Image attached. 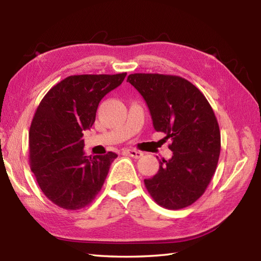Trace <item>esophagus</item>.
Segmentation results:
<instances>
[{
	"label": "esophagus",
	"instance_id": "34e87169",
	"mask_svg": "<svg viewBox=\"0 0 261 261\" xmlns=\"http://www.w3.org/2000/svg\"><path fill=\"white\" fill-rule=\"evenodd\" d=\"M125 152H126V154H129L130 157H132V158H136V159L140 158V157L142 156V152H141V151H138V150H136V149H127V150H126Z\"/></svg>",
	"mask_w": 261,
	"mask_h": 261
}]
</instances>
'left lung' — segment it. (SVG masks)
Listing matches in <instances>:
<instances>
[{
    "mask_svg": "<svg viewBox=\"0 0 261 261\" xmlns=\"http://www.w3.org/2000/svg\"><path fill=\"white\" fill-rule=\"evenodd\" d=\"M126 82L145 99L154 130L171 139L173 156L160 160L158 173L145 179L160 206L184 208L203 195L218 166L221 135L203 93L179 76L131 74Z\"/></svg>",
    "mask_w": 261,
    "mask_h": 261,
    "instance_id": "8db88e82",
    "label": "left lung"
}]
</instances>
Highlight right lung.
<instances>
[{
    "instance_id": "obj_1",
    "label": "right lung",
    "mask_w": 261,
    "mask_h": 261,
    "mask_svg": "<svg viewBox=\"0 0 261 261\" xmlns=\"http://www.w3.org/2000/svg\"><path fill=\"white\" fill-rule=\"evenodd\" d=\"M125 76L66 77L39 104L29 131L30 168L43 194L59 207H85L101 191L118 154L86 156L82 137L95 122L101 99Z\"/></svg>"
}]
</instances>
